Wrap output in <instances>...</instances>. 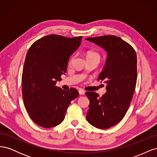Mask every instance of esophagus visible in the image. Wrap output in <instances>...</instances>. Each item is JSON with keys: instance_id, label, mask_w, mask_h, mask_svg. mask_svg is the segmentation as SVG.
Masks as SVG:
<instances>
[{"instance_id": "esophagus-1", "label": "esophagus", "mask_w": 157, "mask_h": 157, "mask_svg": "<svg viewBox=\"0 0 157 157\" xmlns=\"http://www.w3.org/2000/svg\"><path fill=\"white\" fill-rule=\"evenodd\" d=\"M78 92H79L80 95H84V94H85V91H84V90H82V89L79 90H78Z\"/></svg>"}]
</instances>
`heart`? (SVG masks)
Here are the masks:
<instances>
[{
    "mask_svg": "<svg viewBox=\"0 0 157 157\" xmlns=\"http://www.w3.org/2000/svg\"><path fill=\"white\" fill-rule=\"evenodd\" d=\"M86 58H96L99 59H100V55L95 51H88L86 54Z\"/></svg>",
    "mask_w": 157,
    "mask_h": 157,
    "instance_id": "heart-1",
    "label": "heart"
}]
</instances>
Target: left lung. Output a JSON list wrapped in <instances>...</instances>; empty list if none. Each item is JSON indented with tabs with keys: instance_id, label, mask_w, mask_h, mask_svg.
Masks as SVG:
<instances>
[{
	"instance_id": "left-lung-1",
	"label": "left lung",
	"mask_w": 157,
	"mask_h": 157,
	"mask_svg": "<svg viewBox=\"0 0 157 157\" xmlns=\"http://www.w3.org/2000/svg\"><path fill=\"white\" fill-rule=\"evenodd\" d=\"M105 49L107 58L98 80L107 84V92L100 98L86 92L90 100L86 119L99 129L118 124L130 105L137 81V56L134 48L120 37L104 35L86 38Z\"/></svg>"
}]
</instances>
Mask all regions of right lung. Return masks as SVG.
<instances>
[{
	"label": "right lung",
	"mask_w": 157,
	"mask_h": 157,
	"mask_svg": "<svg viewBox=\"0 0 157 157\" xmlns=\"http://www.w3.org/2000/svg\"><path fill=\"white\" fill-rule=\"evenodd\" d=\"M82 37L47 35L28 50L22 73V96L27 113L37 125L59 124L71 101L79 96L75 88L67 91L56 84L67 71L70 56L79 47Z\"/></svg>",
	"instance_id": "1"
}]
</instances>
